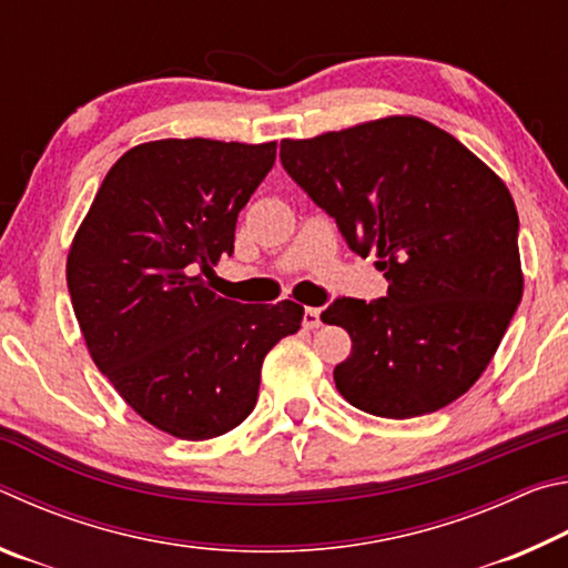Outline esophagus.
<instances>
[{
    "label": "esophagus",
    "mask_w": 568,
    "mask_h": 568,
    "mask_svg": "<svg viewBox=\"0 0 568 568\" xmlns=\"http://www.w3.org/2000/svg\"><path fill=\"white\" fill-rule=\"evenodd\" d=\"M323 321H321V307H305V315H303V325L307 331L318 328Z\"/></svg>",
    "instance_id": "esophagus-1"
}]
</instances>
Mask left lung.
<instances>
[{
    "label": "left lung",
    "instance_id": "obj_1",
    "mask_svg": "<svg viewBox=\"0 0 568 568\" xmlns=\"http://www.w3.org/2000/svg\"><path fill=\"white\" fill-rule=\"evenodd\" d=\"M287 175L338 225L353 253L378 255L388 295L335 297L323 323L351 333L333 378L351 406L426 416L474 386L524 295L511 192L436 124L386 118L283 140Z\"/></svg>",
    "mask_w": 568,
    "mask_h": 568
}]
</instances>
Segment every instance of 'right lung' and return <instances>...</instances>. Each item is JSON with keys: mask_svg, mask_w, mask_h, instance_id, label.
<instances>
[{"mask_svg": "<svg viewBox=\"0 0 568 568\" xmlns=\"http://www.w3.org/2000/svg\"><path fill=\"white\" fill-rule=\"evenodd\" d=\"M275 162V142L158 140L114 162L77 230L67 287L92 361L128 406L185 440L240 426L273 345L303 305H245L203 275L233 255L237 213Z\"/></svg>", "mask_w": 568, "mask_h": 568, "instance_id": "obj_1", "label": "right lung"}]
</instances>
